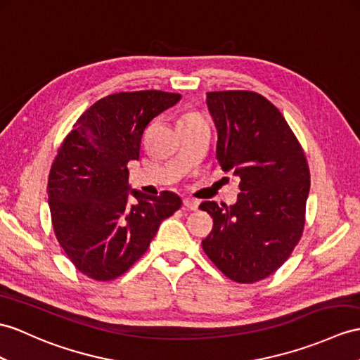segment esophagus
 <instances>
[{"mask_svg": "<svg viewBox=\"0 0 360 360\" xmlns=\"http://www.w3.org/2000/svg\"><path fill=\"white\" fill-rule=\"evenodd\" d=\"M183 205H185V207L186 209H191V210H197L198 209V201L195 200V198H185V200H183Z\"/></svg>", "mask_w": 360, "mask_h": 360, "instance_id": "esophagus-1", "label": "esophagus"}]
</instances>
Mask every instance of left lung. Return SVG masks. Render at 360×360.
<instances>
[{"label": "left lung", "mask_w": 360, "mask_h": 360, "mask_svg": "<svg viewBox=\"0 0 360 360\" xmlns=\"http://www.w3.org/2000/svg\"><path fill=\"white\" fill-rule=\"evenodd\" d=\"M217 160L240 179L236 203L203 201L214 227L201 241L210 261L236 283H257L284 264L304 229L310 171L283 114L253 91H210Z\"/></svg>", "instance_id": "left-lung-1"}]
</instances>
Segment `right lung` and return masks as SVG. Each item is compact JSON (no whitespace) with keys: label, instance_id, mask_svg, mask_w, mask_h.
Here are the masks:
<instances>
[{"label":"right lung","instance_id":"obj_1","mask_svg":"<svg viewBox=\"0 0 360 360\" xmlns=\"http://www.w3.org/2000/svg\"><path fill=\"white\" fill-rule=\"evenodd\" d=\"M180 94L157 90L110 94L76 120L49 175L56 238L79 271L110 281L150 248L160 223L180 209L171 191L146 195L129 185L142 134Z\"/></svg>","mask_w":360,"mask_h":360}]
</instances>
